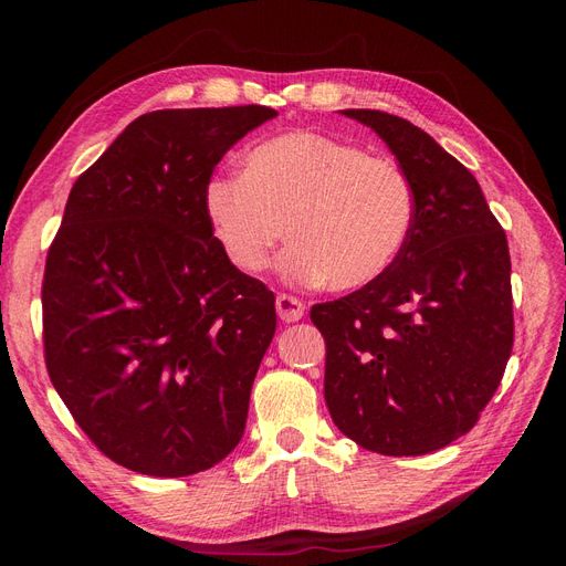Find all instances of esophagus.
<instances>
[{
    "label": "esophagus",
    "mask_w": 566,
    "mask_h": 566,
    "mask_svg": "<svg viewBox=\"0 0 566 566\" xmlns=\"http://www.w3.org/2000/svg\"><path fill=\"white\" fill-rule=\"evenodd\" d=\"M276 312H279V318L285 321V323H295L304 316V302L293 297V295H285L281 293L276 297Z\"/></svg>",
    "instance_id": "obj_1"
}]
</instances>
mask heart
I'll return each mask as SVG.
<instances>
[{"instance_id": "1", "label": "heart", "mask_w": 566, "mask_h": 566, "mask_svg": "<svg viewBox=\"0 0 566 566\" xmlns=\"http://www.w3.org/2000/svg\"><path fill=\"white\" fill-rule=\"evenodd\" d=\"M205 210L229 262L262 271L290 245L281 276L290 283L358 290L399 260L416 221V193L403 169L331 134L297 129L256 144L245 169L214 177Z\"/></svg>"}]
</instances>
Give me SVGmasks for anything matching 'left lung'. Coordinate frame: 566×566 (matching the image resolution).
<instances>
[{"label":"left lung","mask_w":566,"mask_h":566,"mask_svg":"<svg viewBox=\"0 0 566 566\" xmlns=\"http://www.w3.org/2000/svg\"><path fill=\"white\" fill-rule=\"evenodd\" d=\"M378 132L416 193L399 260L352 295L312 306L337 430L382 455H422L468 434L515 342L510 252L465 165L382 111H342Z\"/></svg>","instance_id":"left-lung-1"}]
</instances>
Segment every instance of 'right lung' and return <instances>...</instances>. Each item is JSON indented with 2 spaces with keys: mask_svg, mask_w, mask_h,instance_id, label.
Returning <instances> with one entry per match:
<instances>
[{
  "mask_svg": "<svg viewBox=\"0 0 566 566\" xmlns=\"http://www.w3.org/2000/svg\"><path fill=\"white\" fill-rule=\"evenodd\" d=\"M273 115L146 113L67 196L42 281L44 364L80 430L127 470L188 476L243 437L276 297L229 262L205 188Z\"/></svg>",
  "mask_w": 566,
  "mask_h": 566,
  "instance_id": "obj_1",
  "label": "right lung"
}]
</instances>
